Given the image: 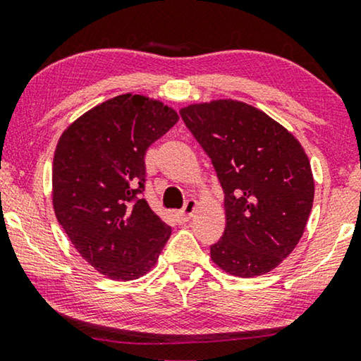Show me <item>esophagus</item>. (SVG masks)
<instances>
[{"label":"esophagus","mask_w":361,"mask_h":361,"mask_svg":"<svg viewBox=\"0 0 361 361\" xmlns=\"http://www.w3.org/2000/svg\"><path fill=\"white\" fill-rule=\"evenodd\" d=\"M197 210V202L195 200H187L184 209L180 212H177V221H180V224H184V221H189L192 216H194Z\"/></svg>","instance_id":"obj_1"}]
</instances>
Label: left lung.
Segmentation results:
<instances>
[{
    "label": "left lung",
    "mask_w": 361,
    "mask_h": 361,
    "mask_svg": "<svg viewBox=\"0 0 361 361\" xmlns=\"http://www.w3.org/2000/svg\"><path fill=\"white\" fill-rule=\"evenodd\" d=\"M225 194L226 226L210 246L226 273L274 269L299 243L312 210L314 177L302 146L266 113L235 100L182 108Z\"/></svg>",
    "instance_id": "left-lung-1"
}]
</instances>
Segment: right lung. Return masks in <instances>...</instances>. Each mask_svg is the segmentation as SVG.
I'll return each instance as SVG.
<instances>
[{
	"instance_id": "obj_1",
	"label": "right lung",
	"mask_w": 361,
	"mask_h": 361,
	"mask_svg": "<svg viewBox=\"0 0 361 361\" xmlns=\"http://www.w3.org/2000/svg\"><path fill=\"white\" fill-rule=\"evenodd\" d=\"M177 120L164 103L128 93L87 111L59 140L56 216L82 258L108 278H140L171 236L142 194L147 147Z\"/></svg>"
}]
</instances>
